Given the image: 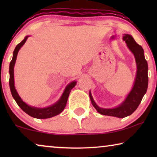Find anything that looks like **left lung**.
I'll use <instances>...</instances> for the list:
<instances>
[{
  "mask_svg": "<svg viewBox=\"0 0 157 157\" xmlns=\"http://www.w3.org/2000/svg\"><path fill=\"white\" fill-rule=\"evenodd\" d=\"M123 39L125 40L130 51L134 53L137 66L136 76L134 87L127 98L123 104L117 108L107 109L98 107L94 102L91 94H89L92 104L98 113L102 115L118 118H124L131 115L136 111L142 100L143 96L147 92L148 87V64L144 58V49L135 41L132 36L128 34H125Z\"/></svg>",
  "mask_w": 157,
  "mask_h": 157,
  "instance_id": "1",
  "label": "left lung"
}]
</instances>
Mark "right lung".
Returning <instances> with one entry per match:
<instances>
[{"mask_svg": "<svg viewBox=\"0 0 157 157\" xmlns=\"http://www.w3.org/2000/svg\"><path fill=\"white\" fill-rule=\"evenodd\" d=\"M29 36H25L24 39L22 41L17 45L16 48L13 51V59L10 63V67H9V73H10V78H9V85H10V89L11 91L12 96L13 98L16 101L17 104L20 106V108L22 110L31 116L32 117L36 118V119H48V118H51L61 113L63 110L65 108L66 103H67V100L68 98V95H69L71 90L74 88L76 84V81H73L69 85L66 87V89L64 91V93L62 95L61 98L57 103L55 104L52 105L51 106H49L48 108L44 109H39V108H35V107L29 106L27 105L25 102H23L22 99L18 96V93H17L16 89L14 86V65L16 63L17 55H18V52L19 49L21 48V46L25 44L27 38Z\"/></svg>", "mask_w": 157, "mask_h": 157, "instance_id": "right-lung-1", "label": "right lung"}]
</instances>
